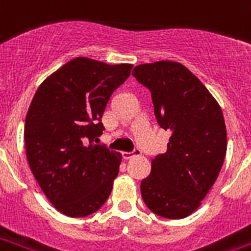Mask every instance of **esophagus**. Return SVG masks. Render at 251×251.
I'll return each mask as SVG.
<instances>
[{
  "instance_id": "esophagus-1",
  "label": "esophagus",
  "mask_w": 251,
  "mask_h": 251,
  "mask_svg": "<svg viewBox=\"0 0 251 251\" xmlns=\"http://www.w3.org/2000/svg\"><path fill=\"white\" fill-rule=\"evenodd\" d=\"M138 154H140V150H134L133 153H126V151H124V153H122V158L130 159V158H133L134 155H138Z\"/></svg>"
}]
</instances>
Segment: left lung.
Masks as SVG:
<instances>
[{
	"label": "left lung",
	"mask_w": 251,
	"mask_h": 251,
	"mask_svg": "<svg viewBox=\"0 0 251 251\" xmlns=\"http://www.w3.org/2000/svg\"><path fill=\"white\" fill-rule=\"evenodd\" d=\"M133 75L151 92L158 125L172 131L166 153L151 159L141 194L157 215L185 218L201 206L224 165L227 137L220 103L176 61L138 65Z\"/></svg>",
	"instance_id": "8db88e82"
}]
</instances>
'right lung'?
<instances>
[{
  "instance_id": "add662e5",
  "label": "right lung",
  "mask_w": 251,
  "mask_h": 251,
  "mask_svg": "<svg viewBox=\"0 0 251 251\" xmlns=\"http://www.w3.org/2000/svg\"><path fill=\"white\" fill-rule=\"evenodd\" d=\"M131 68L77 57L50 74L31 100L24 131L27 163L51 205L68 217L93 214L110 196L122 155L93 140Z\"/></svg>"
}]
</instances>
